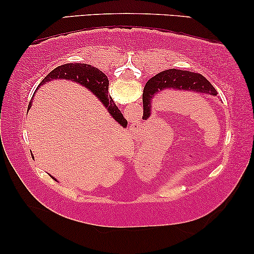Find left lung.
Listing matches in <instances>:
<instances>
[{
  "label": "left lung",
  "mask_w": 254,
  "mask_h": 254,
  "mask_svg": "<svg viewBox=\"0 0 254 254\" xmlns=\"http://www.w3.org/2000/svg\"><path fill=\"white\" fill-rule=\"evenodd\" d=\"M164 89H178L195 91L207 95L216 96L217 91L211 83L201 74L196 72L179 70V69H168L158 72L147 82L143 90V113H150V99L155 93Z\"/></svg>",
  "instance_id": "obj_1"
}]
</instances>
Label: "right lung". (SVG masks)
I'll list each match as a JSON object with an SVG mask.
<instances>
[{
	"instance_id": "right-lung-1",
	"label": "right lung",
	"mask_w": 254,
	"mask_h": 254,
	"mask_svg": "<svg viewBox=\"0 0 254 254\" xmlns=\"http://www.w3.org/2000/svg\"><path fill=\"white\" fill-rule=\"evenodd\" d=\"M57 78L69 79V81L77 82L79 84L86 86L98 97L100 102L104 104V106L107 107V111L113 117V119L121 125V127H127V120L121 114L118 106L114 104L113 99L111 98V96H109V79H107V76L100 71L98 68L92 67L90 64L86 65L85 64H67L59 65L40 82L39 86ZM53 179L57 180L55 178Z\"/></svg>"
}]
</instances>
